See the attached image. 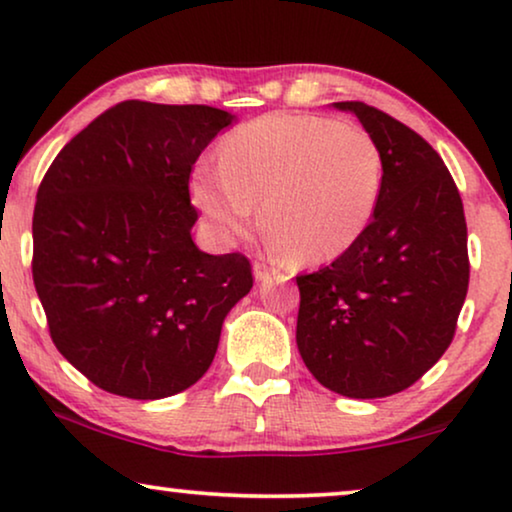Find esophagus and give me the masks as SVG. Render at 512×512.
Returning <instances> with one entry per match:
<instances>
[{
	"instance_id": "34e87169",
	"label": "esophagus",
	"mask_w": 512,
	"mask_h": 512,
	"mask_svg": "<svg viewBox=\"0 0 512 512\" xmlns=\"http://www.w3.org/2000/svg\"><path fill=\"white\" fill-rule=\"evenodd\" d=\"M254 275L258 282H265L270 275H275V268H272L270 263H265V258H258V261L254 263Z\"/></svg>"
}]
</instances>
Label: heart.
<instances>
[{
    "label": "heart",
    "mask_w": 512,
    "mask_h": 512,
    "mask_svg": "<svg viewBox=\"0 0 512 512\" xmlns=\"http://www.w3.org/2000/svg\"><path fill=\"white\" fill-rule=\"evenodd\" d=\"M382 191V153L366 130L307 114L244 123L221 144L219 165L193 174V198L216 235L240 237L263 200L279 249L324 261L359 240Z\"/></svg>",
    "instance_id": "heart-1"
}]
</instances>
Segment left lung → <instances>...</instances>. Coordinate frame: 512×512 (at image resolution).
I'll list each match as a JSON object with an SVG mask.
<instances>
[{"label":"left lung","instance_id":"obj_1","mask_svg":"<svg viewBox=\"0 0 512 512\" xmlns=\"http://www.w3.org/2000/svg\"><path fill=\"white\" fill-rule=\"evenodd\" d=\"M352 111L382 153L375 214L331 265L298 275L296 342L310 373L349 398L408 389L450 347L468 291L464 202L415 130L363 102Z\"/></svg>","mask_w":512,"mask_h":512}]
</instances>
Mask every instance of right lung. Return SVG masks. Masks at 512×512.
Segmentation results:
<instances>
[{"label": "right lung", "instance_id": "add662e5", "mask_svg": "<svg viewBox=\"0 0 512 512\" xmlns=\"http://www.w3.org/2000/svg\"><path fill=\"white\" fill-rule=\"evenodd\" d=\"M233 116L125 100L65 144L41 179L32 279L58 352L109 394L156 401L212 366L254 286L249 258L195 247L188 179Z\"/></svg>", "mask_w": 512, "mask_h": 512}]
</instances>
